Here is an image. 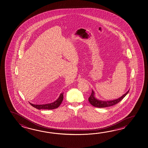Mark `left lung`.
Returning a JSON list of instances; mask_svg holds the SVG:
<instances>
[{
	"label": "left lung",
	"instance_id": "left-lung-1",
	"mask_svg": "<svg viewBox=\"0 0 148 148\" xmlns=\"http://www.w3.org/2000/svg\"><path fill=\"white\" fill-rule=\"evenodd\" d=\"M130 91V90L127 91V92L124 94L122 97H121L119 98L114 99L113 100H109V101H102L97 99L95 97V92L92 90V92L90 96L89 97L88 100L89 103L92 105L93 106H95L97 108H106L108 106H113L116 104L118 103L119 102L121 101L124 98L125 96H126L127 93Z\"/></svg>",
	"mask_w": 148,
	"mask_h": 148
}]
</instances>
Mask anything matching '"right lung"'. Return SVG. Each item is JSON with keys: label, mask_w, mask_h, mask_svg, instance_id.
<instances>
[{"label": "right lung", "mask_w": 148, "mask_h": 148, "mask_svg": "<svg viewBox=\"0 0 148 148\" xmlns=\"http://www.w3.org/2000/svg\"><path fill=\"white\" fill-rule=\"evenodd\" d=\"M63 99V92L61 93L59 96L57 100L54 101L52 103H50L45 104H33L29 103L34 108L40 110V109H47V110H52V109H56L60 106V104L62 103Z\"/></svg>", "instance_id": "obj_1"}]
</instances>
